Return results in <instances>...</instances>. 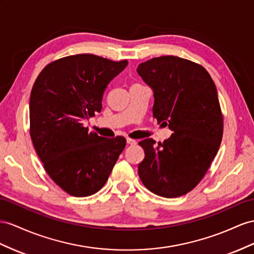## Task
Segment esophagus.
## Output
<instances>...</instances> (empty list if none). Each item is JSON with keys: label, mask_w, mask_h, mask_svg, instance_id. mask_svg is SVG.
Instances as JSON below:
<instances>
[{"label": "esophagus", "mask_w": 254, "mask_h": 254, "mask_svg": "<svg viewBox=\"0 0 254 254\" xmlns=\"http://www.w3.org/2000/svg\"><path fill=\"white\" fill-rule=\"evenodd\" d=\"M127 145H136V142H137V141H136L135 139H132V138H127Z\"/></svg>", "instance_id": "obj_1"}]
</instances>
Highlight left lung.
Masks as SVG:
<instances>
[{
	"instance_id": "1",
	"label": "left lung",
	"mask_w": 254,
	"mask_h": 254,
	"mask_svg": "<svg viewBox=\"0 0 254 254\" xmlns=\"http://www.w3.org/2000/svg\"><path fill=\"white\" fill-rule=\"evenodd\" d=\"M137 73L153 90V117L173 131L158 146L151 138L139 141V178L159 196H181L203 179L222 140L216 84L201 65L174 56L140 63Z\"/></svg>"
}]
</instances>
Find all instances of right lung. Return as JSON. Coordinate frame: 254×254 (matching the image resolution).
I'll list each match as a JSON object with an SVG mask.
<instances>
[{"label":"right lung","mask_w":254,"mask_h":254,"mask_svg":"<svg viewBox=\"0 0 254 254\" xmlns=\"http://www.w3.org/2000/svg\"><path fill=\"white\" fill-rule=\"evenodd\" d=\"M83 54L49 63L36 78L30 96V135L45 171L69 195L100 191L127 140L89 132L83 121L102 109L107 84L127 67Z\"/></svg>","instance_id":"add662e5"}]
</instances>
